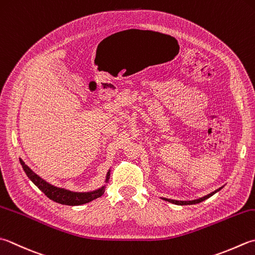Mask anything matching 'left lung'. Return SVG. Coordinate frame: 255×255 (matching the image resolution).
Here are the masks:
<instances>
[{"label":"left lung","mask_w":255,"mask_h":255,"mask_svg":"<svg viewBox=\"0 0 255 255\" xmlns=\"http://www.w3.org/2000/svg\"><path fill=\"white\" fill-rule=\"evenodd\" d=\"M222 188L223 187L217 189L216 191L209 193V194H207V196H204L202 198H199V199H196V200H191V201H179V200H172V199H167V198H161V199H163V200H166L168 202H171L173 204H177V206H188V204H197V203H200V202H202L204 200H207V199H209L210 197H212L214 193H217L218 191H220Z\"/></svg>","instance_id":"1"}]
</instances>
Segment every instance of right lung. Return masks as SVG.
<instances>
[{
	"label": "right lung",
	"mask_w": 255,
	"mask_h": 255,
	"mask_svg": "<svg viewBox=\"0 0 255 255\" xmlns=\"http://www.w3.org/2000/svg\"><path fill=\"white\" fill-rule=\"evenodd\" d=\"M19 162H21L23 170L26 173L29 180H31L43 193H45V196L51 199V200L57 203L65 204V206H81V204L91 202L95 200V199L102 197L105 192V189H106V184H104V186L96 189V190L88 192H75L68 190V189L59 188L56 186H53V184L47 182L46 180H44L43 178L35 173L27 164H25V162L21 158H19ZM109 177H111V169H109L106 174L105 183H107L109 181Z\"/></svg>",
	"instance_id": "obj_1"
}]
</instances>
